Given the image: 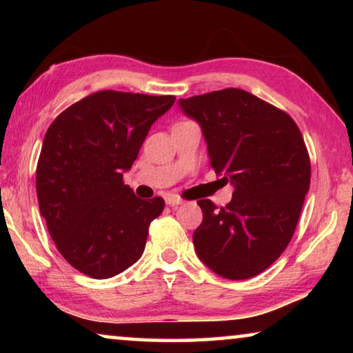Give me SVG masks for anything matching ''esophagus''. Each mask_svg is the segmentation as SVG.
<instances>
[{
    "label": "esophagus",
    "mask_w": 353,
    "mask_h": 353,
    "mask_svg": "<svg viewBox=\"0 0 353 353\" xmlns=\"http://www.w3.org/2000/svg\"><path fill=\"white\" fill-rule=\"evenodd\" d=\"M182 202L183 201L181 198H177V196H168V198H166V205H170V207H177V205H181Z\"/></svg>",
    "instance_id": "obj_1"
}]
</instances>
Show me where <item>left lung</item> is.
<instances>
[{
	"label": "left lung",
	"mask_w": 353,
	"mask_h": 353,
	"mask_svg": "<svg viewBox=\"0 0 353 353\" xmlns=\"http://www.w3.org/2000/svg\"><path fill=\"white\" fill-rule=\"evenodd\" d=\"M201 124L210 166L234 185L218 208L198 201L196 254L218 276L244 280L270 268L294 235L310 188L305 141L288 113L240 88L179 101Z\"/></svg>",
	"instance_id": "left-lung-1"
}]
</instances>
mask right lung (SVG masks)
<instances>
[{"mask_svg":"<svg viewBox=\"0 0 353 353\" xmlns=\"http://www.w3.org/2000/svg\"><path fill=\"white\" fill-rule=\"evenodd\" d=\"M174 101L101 90L65 109L46 130L35 171L40 213L61 255L88 277L117 276L145 250L165 201L137 198L123 172Z\"/></svg>","mask_w":353,"mask_h":353,"instance_id":"add662e5","label":"right lung"}]
</instances>
